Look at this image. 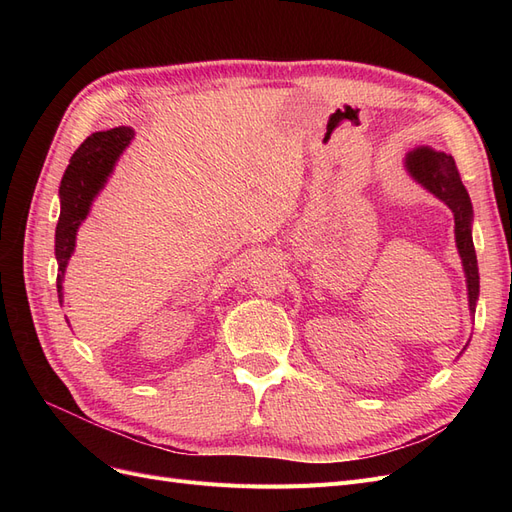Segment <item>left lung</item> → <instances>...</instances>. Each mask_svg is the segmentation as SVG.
<instances>
[{
	"label": "left lung",
	"mask_w": 512,
	"mask_h": 512,
	"mask_svg": "<svg viewBox=\"0 0 512 512\" xmlns=\"http://www.w3.org/2000/svg\"><path fill=\"white\" fill-rule=\"evenodd\" d=\"M404 166L408 170V175L421 185V188H425L429 194L442 200V203L453 211L455 243L461 258L463 273H466L470 316H474L476 303H478V286H480L478 262H476L474 241H472L474 209H472V200L466 185L461 183L455 160L444 151H436L431 147H416L406 156Z\"/></svg>",
	"instance_id": "obj_1"
}]
</instances>
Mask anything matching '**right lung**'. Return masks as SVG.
<instances>
[{"label":"right lung","mask_w":512,"mask_h":512,"mask_svg":"<svg viewBox=\"0 0 512 512\" xmlns=\"http://www.w3.org/2000/svg\"><path fill=\"white\" fill-rule=\"evenodd\" d=\"M134 130L119 126L106 132H94L85 143L74 151L70 164L59 185V222L55 228V258L57 273V297L64 303V275L76 247V232L87 220L91 205L104 190L108 177L121 158V153L132 143ZM70 324V322H68Z\"/></svg>","instance_id":"right-lung-1"}]
</instances>
